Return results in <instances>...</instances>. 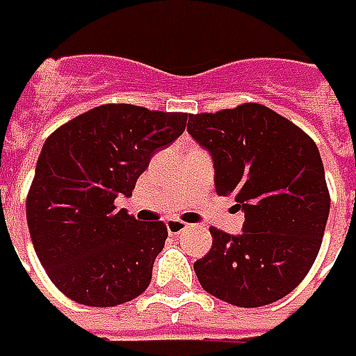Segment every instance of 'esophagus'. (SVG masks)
<instances>
[{"label":"esophagus","instance_id":"34e87169","mask_svg":"<svg viewBox=\"0 0 356 356\" xmlns=\"http://www.w3.org/2000/svg\"><path fill=\"white\" fill-rule=\"evenodd\" d=\"M190 228V224L182 222V220H178V218H168L166 220V230L170 236H178V234H182L184 230H188Z\"/></svg>","mask_w":356,"mask_h":356}]
</instances>
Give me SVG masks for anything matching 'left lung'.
Listing matches in <instances>:
<instances>
[{
    "mask_svg": "<svg viewBox=\"0 0 356 356\" xmlns=\"http://www.w3.org/2000/svg\"><path fill=\"white\" fill-rule=\"evenodd\" d=\"M188 132L213 157L216 193L245 213L239 236L209 228L213 247L193 263L199 284L247 309L286 297L311 270L330 214L316 143L261 103L190 115Z\"/></svg>",
    "mask_w": 356,
    "mask_h": 356,
    "instance_id": "obj_1",
    "label": "left lung"
}]
</instances>
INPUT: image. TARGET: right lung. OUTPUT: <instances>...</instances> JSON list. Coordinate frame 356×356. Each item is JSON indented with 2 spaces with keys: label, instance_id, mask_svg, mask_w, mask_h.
Returning a JSON list of instances; mask_svg holds the SVG:
<instances>
[{
  "label": "right lung",
  "instance_id": "right-lung-1",
  "mask_svg": "<svg viewBox=\"0 0 356 356\" xmlns=\"http://www.w3.org/2000/svg\"><path fill=\"white\" fill-rule=\"evenodd\" d=\"M186 113L111 103L45 140L26 220L40 263L69 299L115 307L147 289L168 230L161 220H136L115 199L132 195L151 157L186 130Z\"/></svg>",
  "mask_w": 356,
  "mask_h": 356
}]
</instances>
